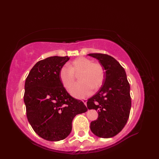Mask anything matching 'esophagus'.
Returning a JSON list of instances; mask_svg holds the SVG:
<instances>
[{"mask_svg": "<svg viewBox=\"0 0 159 159\" xmlns=\"http://www.w3.org/2000/svg\"><path fill=\"white\" fill-rule=\"evenodd\" d=\"M82 102H84V104L86 106V104H87V101H86V100H84V101H82Z\"/></svg>", "mask_w": 159, "mask_h": 159, "instance_id": "34e87169", "label": "esophagus"}]
</instances>
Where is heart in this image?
I'll list each match as a JSON object with an SVG mask.
<instances>
[{
  "instance_id": "obj_1",
  "label": "heart",
  "mask_w": 159,
  "mask_h": 159,
  "mask_svg": "<svg viewBox=\"0 0 159 159\" xmlns=\"http://www.w3.org/2000/svg\"><path fill=\"white\" fill-rule=\"evenodd\" d=\"M80 81L71 90V95L78 98H83L91 95L92 89H98L102 84L105 71L103 66L98 62L86 57H79L68 66L64 65L60 70L59 77L64 87L69 90L78 75Z\"/></svg>"
}]
</instances>
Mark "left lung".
Masks as SVG:
<instances>
[{
  "label": "left lung",
  "instance_id": "left-lung-1",
  "mask_svg": "<svg viewBox=\"0 0 159 159\" xmlns=\"http://www.w3.org/2000/svg\"><path fill=\"white\" fill-rule=\"evenodd\" d=\"M88 55L97 58L105 70L102 86L87 102L89 110L98 113L90 129L97 137L111 138L122 131L128 120L131 106L129 83L123 67L113 57L103 53Z\"/></svg>",
  "mask_w": 159,
  "mask_h": 159
}]
</instances>
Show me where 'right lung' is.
<instances>
[{"label":"right lung","mask_w":159,"mask_h":159,"mask_svg":"<svg viewBox=\"0 0 159 159\" xmlns=\"http://www.w3.org/2000/svg\"><path fill=\"white\" fill-rule=\"evenodd\" d=\"M69 59L68 56H53L39 61L25 82L28 120L37 134L47 140L66 138L75 116L88 110L83 102L68 93L60 79V70Z\"/></svg>","instance_id":"add662e5"}]
</instances>
